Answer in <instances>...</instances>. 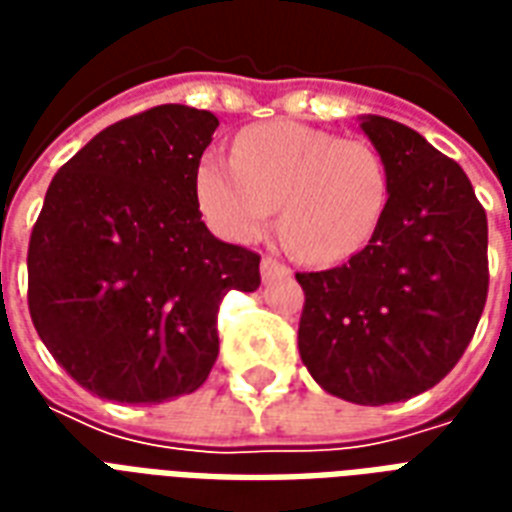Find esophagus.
<instances>
[{"label":"esophagus","mask_w":512,"mask_h":512,"mask_svg":"<svg viewBox=\"0 0 512 512\" xmlns=\"http://www.w3.org/2000/svg\"><path fill=\"white\" fill-rule=\"evenodd\" d=\"M260 277H263V282H274V279L290 277V268L274 260V257H263L260 260Z\"/></svg>","instance_id":"1"}]
</instances>
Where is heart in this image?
Returning <instances> with one entry per match:
<instances>
[{
	"instance_id": "1",
	"label": "heart",
	"mask_w": 512,
	"mask_h": 512,
	"mask_svg": "<svg viewBox=\"0 0 512 512\" xmlns=\"http://www.w3.org/2000/svg\"><path fill=\"white\" fill-rule=\"evenodd\" d=\"M233 156H205L197 167L202 213L230 241L260 238L279 205L290 249L334 266L362 252L384 219L389 172L370 142L279 120L246 128Z\"/></svg>"
}]
</instances>
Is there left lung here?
<instances>
[{
    "label": "left lung",
    "mask_w": 512,
    "mask_h": 512,
    "mask_svg": "<svg viewBox=\"0 0 512 512\" xmlns=\"http://www.w3.org/2000/svg\"><path fill=\"white\" fill-rule=\"evenodd\" d=\"M389 172L376 235L348 263L296 274L299 354L334 397L384 406L436 386L488 296V222L466 172L414 128L359 117Z\"/></svg>",
    "instance_id": "obj_1"
}]
</instances>
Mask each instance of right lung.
<instances>
[{"label":"right lung","mask_w":512,"mask_h":512,"mask_svg":"<svg viewBox=\"0 0 512 512\" xmlns=\"http://www.w3.org/2000/svg\"><path fill=\"white\" fill-rule=\"evenodd\" d=\"M219 120L164 104L95 134L51 180L29 238V315L93 395L164 403L205 384L227 290L260 255L205 227L197 167Z\"/></svg>","instance_id":"1"}]
</instances>
